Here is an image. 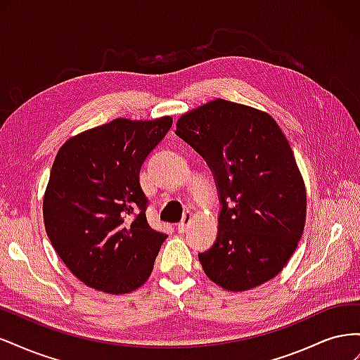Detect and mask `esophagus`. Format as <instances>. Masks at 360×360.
I'll use <instances>...</instances> for the list:
<instances>
[{
	"mask_svg": "<svg viewBox=\"0 0 360 360\" xmlns=\"http://www.w3.org/2000/svg\"><path fill=\"white\" fill-rule=\"evenodd\" d=\"M191 222H192V214L191 213H186L183 216V219H181V222L177 225V230H179V233H184L188 230V226L191 225Z\"/></svg>",
	"mask_w": 360,
	"mask_h": 360,
	"instance_id": "1",
	"label": "esophagus"
}]
</instances>
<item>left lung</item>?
Masks as SVG:
<instances>
[{
	"mask_svg": "<svg viewBox=\"0 0 360 360\" xmlns=\"http://www.w3.org/2000/svg\"><path fill=\"white\" fill-rule=\"evenodd\" d=\"M176 135L212 169L221 212L198 254L214 284L246 291L274 279L300 240L307 191L285 135L269 114L216 99L177 122Z\"/></svg>",
	"mask_w": 360,
	"mask_h": 360,
	"instance_id": "left-lung-1",
	"label": "left lung"
}]
</instances>
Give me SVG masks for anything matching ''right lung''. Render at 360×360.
Wrapping results in <instances>:
<instances>
[{"mask_svg":"<svg viewBox=\"0 0 360 360\" xmlns=\"http://www.w3.org/2000/svg\"><path fill=\"white\" fill-rule=\"evenodd\" d=\"M172 126L115 118L66 141L43 198L49 240L85 285L111 294L141 287L167 234L147 222L139 171Z\"/></svg>","mask_w":360,"mask_h":360,"instance_id":"add662e5","label":"right lung"}]
</instances>
